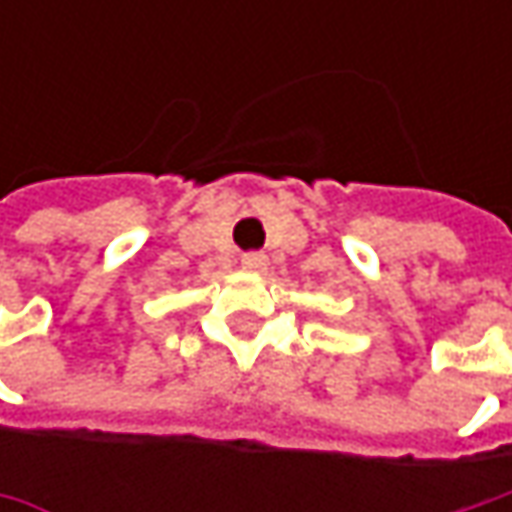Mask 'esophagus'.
<instances>
[{
  "label": "esophagus",
  "instance_id": "34e87169",
  "mask_svg": "<svg viewBox=\"0 0 512 512\" xmlns=\"http://www.w3.org/2000/svg\"><path fill=\"white\" fill-rule=\"evenodd\" d=\"M242 267H245V270H253V273H259V270H265L267 267V256L262 253V250L242 253Z\"/></svg>",
  "mask_w": 512,
  "mask_h": 512
}]
</instances>
